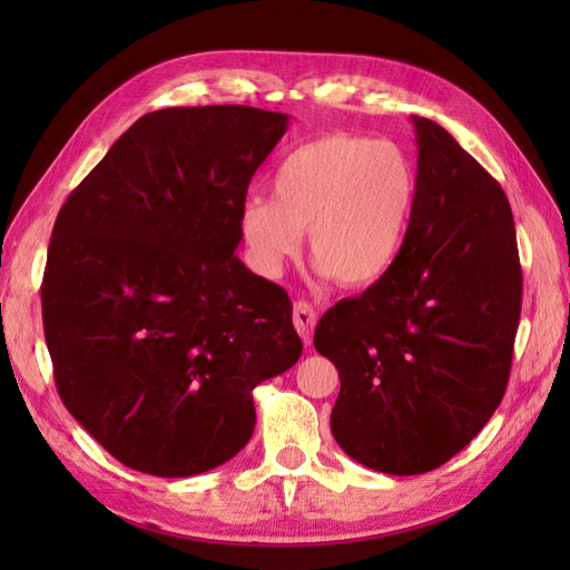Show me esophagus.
<instances>
[{
  "mask_svg": "<svg viewBox=\"0 0 570 570\" xmlns=\"http://www.w3.org/2000/svg\"><path fill=\"white\" fill-rule=\"evenodd\" d=\"M316 321H318V314L314 312L312 304H308V302H297L295 304V312H292V323H295L297 333L302 335L304 344H312Z\"/></svg>",
  "mask_w": 570,
  "mask_h": 570,
  "instance_id": "esophagus-1",
  "label": "esophagus"
}]
</instances>
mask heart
<instances>
[{
    "instance_id": "1",
    "label": "heart",
    "mask_w": 570,
    "mask_h": 570,
    "mask_svg": "<svg viewBox=\"0 0 570 570\" xmlns=\"http://www.w3.org/2000/svg\"><path fill=\"white\" fill-rule=\"evenodd\" d=\"M273 199L239 212V235L256 273L275 278L302 247L342 287H368L392 268L416 204V170L387 140L321 135L292 149L271 178Z\"/></svg>"
}]
</instances>
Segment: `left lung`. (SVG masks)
Listing matches in <instances>:
<instances>
[{
  "label": "left lung",
  "mask_w": 570,
  "mask_h": 570,
  "mask_svg": "<svg viewBox=\"0 0 570 570\" xmlns=\"http://www.w3.org/2000/svg\"><path fill=\"white\" fill-rule=\"evenodd\" d=\"M413 128L416 204L400 256L314 335L340 373L333 438L390 475L440 469L490 421L523 295L504 189L435 120L413 116Z\"/></svg>",
  "instance_id": "8db88e82"
}]
</instances>
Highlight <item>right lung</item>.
Returning <instances> with one entry per match:
<instances>
[{
	"label": "right lung",
	"instance_id": "right-lung-1",
	"mask_svg": "<svg viewBox=\"0 0 570 570\" xmlns=\"http://www.w3.org/2000/svg\"><path fill=\"white\" fill-rule=\"evenodd\" d=\"M287 114L151 111L63 202L42 278L63 406L128 469L187 478L254 433L252 390L297 364L287 292L235 249Z\"/></svg>",
	"mask_w": 570,
	"mask_h": 570
}]
</instances>
